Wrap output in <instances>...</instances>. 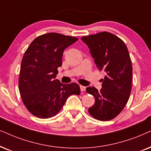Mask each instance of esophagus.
<instances>
[{"instance_id":"esophagus-1","label":"esophagus","mask_w":151,"mask_h":151,"mask_svg":"<svg viewBox=\"0 0 151 151\" xmlns=\"http://www.w3.org/2000/svg\"><path fill=\"white\" fill-rule=\"evenodd\" d=\"M80 89H81V91H84L86 90V87L83 86H80Z\"/></svg>"}]
</instances>
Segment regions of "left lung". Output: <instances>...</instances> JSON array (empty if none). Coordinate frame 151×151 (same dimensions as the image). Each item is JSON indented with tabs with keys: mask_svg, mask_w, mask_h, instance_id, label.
Returning <instances> with one entry per match:
<instances>
[{
	"mask_svg": "<svg viewBox=\"0 0 151 151\" xmlns=\"http://www.w3.org/2000/svg\"><path fill=\"white\" fill-rule=\"evenodd\" d=\"M81 40L88 47L98 70L106 72L100 91L95 87L86 90L95 99L88 113L99 121H110L122 111L131 93L132 66L128 49L121 38L109 32L84 36Z\"/></svg>",
	"mask_w": 151,
	"mask_h": 151,
	"instance_id": "8db88e82",
	"label": "left lung"
}]
</instances>
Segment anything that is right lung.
Here are the masks:
<instances>
[{
    "mask_svg": "<svg viewBox=\"0 0 151 151\" xmlns=\"http://www.w3.org/2000/svg\"><path fill=\"white\" fill-rule=\"evenodd\" d=\"M78 40L57 33L40 35L30 43L23 56L19 79L22 102L30 113L49 118L60 111L71 95L80 94L79 85L64 84L55 79L62 65L65 49Z\"/></svg>",
    "mask_w": 151,
    "mask_h": 151,
    "instance_id": "right-lung-1",
    "label": "right lung"
}]
</instances>
